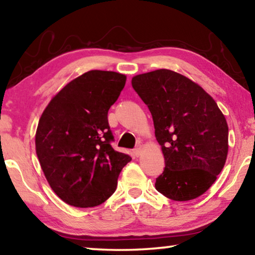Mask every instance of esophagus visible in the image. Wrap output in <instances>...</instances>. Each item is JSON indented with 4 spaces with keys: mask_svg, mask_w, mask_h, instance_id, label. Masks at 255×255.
<instances>
[{
    "mask_svg": "<svg viewBox=\"0 0 255 255\" xmlns=\"http://www.w3.org/2000/svg\"><path fill=\"white\" fill-rule=\"evenodd\" d=\"M141 150H143V146L141 145H138L137 147L133 149V154L136 155V156H139V155L141 154Z\"/></svg>",
    "mask_w": 255,
    "mask_h": 255,
    "instance_id": "34e87169",
    "label": "esophagus"
}]
</instances>
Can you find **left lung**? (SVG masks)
I'll return each instance as SVG.
<instances>
[{
  "label": "left lung",
  "mask_w": 255,
  "mask_h": 255,
  "mask_svg": "<svg viewBox=\"0 0 255 255\" xmlns=\"http://www.w3.org/2000/svg\"><path fill=\"white\" fill-rule=\"evenodd\" d=\"M131 84L152 114L165 159L155 188L175 201L204 195L228 153V126L217 103L200 85L165 68L133 76Z\"/></svg>",
  "instance_id": "left-lung-1"
}]
</instances>
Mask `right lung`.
I'll return each mask as SVG.
<instances>
[{
    "label": "right lung",
    "mask_w": 255,
    "mask_h": 255,
    "mask_svg": "<svg viewBox=\"0 0 255 255\" xmlns=\"http://www.w3.org/2000/svg\"><path fill=\"white\" fill-rule=\"evenodd\" d=\"M126 75L93 70L51 99L36 131V153L53 191L66 204L88 208L105 202L131 157L111 147L108 111Z\"/></svg>",
    "instance_id": "1"
}]
</instances>
